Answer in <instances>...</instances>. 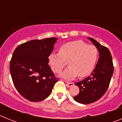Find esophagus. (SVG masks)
<instances>
[{"label": "esophagus", "instance_id": "esophagus-1", "mask_svg": "<svg viewBox=\"0 0 122 122\" xmlns=\"http://www.w3.org/2000/svg\"><path fill=\"white\" fill-rule=\"evenodd\" d=\"M74 85V83L73 82H67L66 83V86L68 87H72V86Z\"/></svg>", "mask_w": 122, "mask_h": 122}]
</instances>
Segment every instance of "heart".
I'll return each mask as SVG.
<instances>
[{"label": "heart", "instance_id": "b5f03b06", "mask_svg": "<svg viewBox=\"0 0 122 122\" xmlns=\"http://www.w3.org/2000/svg\"><path fill=\"white\" fill-rule=\"evenodd\" d=\"M98 50L95 46L82 41L68 42L61 46L59 53L52 52L48 63L52 71L60 73L66 65L69 66L61 74L62 77L71 79L77 76L85 77L93 71L98 58Z\"/></svg>", "mask_w": 122, "mask_h": 122}]
</instances>
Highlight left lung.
I'll use <instances>...</instances> for the list:
<instances>
[{
    "label": "left lung",
    "instance_id": "8db88e82",
    "mask_svg": "<svg viewBox=\"0 0 122 122\" xmlns=\"http://www.w3.org/2000/svg\"><path fill=\"white\" fill-rule=\"evenodd\" d=\"M97 47L100 57L94 70L84 80L76 82L79 93L73 98L81 104H90L100 100L106 93L114 73L112 59L109 50L92 38H88Z\"/></svg>",
    "mask_w": 122,
    "mask_h": 122
}]
</instances>
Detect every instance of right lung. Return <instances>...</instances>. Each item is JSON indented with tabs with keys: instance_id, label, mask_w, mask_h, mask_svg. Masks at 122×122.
Listing matches in <instances>:
<instances>
[{
	"instance_id": "1",
	"label": "right lung",
	"mask_w": 122,
	"mask_h": 122,
	"mask_svg": "<svg viewBox=\"0 0 122 122\" xmlns=\"http://www.w3.org/2000/svg\"><path fill=\"white\" fill-rule=\"evenodd\" d=\"M57 38L33 40L18 46L10 63L13 82L24 98L32 102L45 100L59 79L48 65V57Z\"/></svg>"
}]
</instances>
